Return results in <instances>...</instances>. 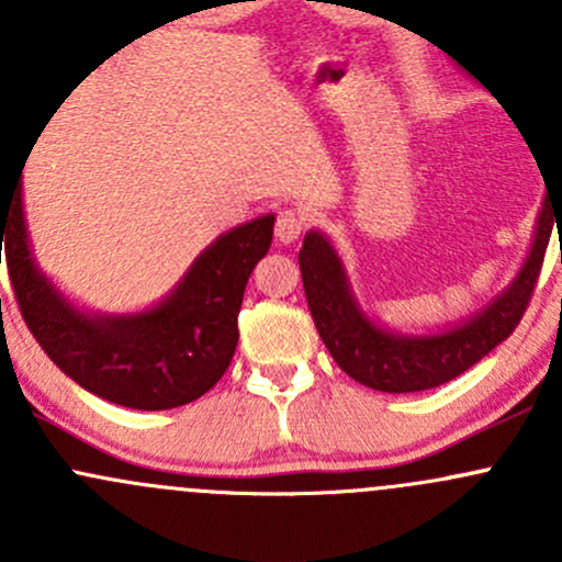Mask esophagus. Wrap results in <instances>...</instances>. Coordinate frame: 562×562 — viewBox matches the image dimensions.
Instances as JSON below:
<instances>
[{
	"label": "esophagus",
	"mask_w": 562,
	"mask_h": 562,
	"mask_svg": "<svg viewBox=\"0 0 562 562\" xmlns=\"http://www.w3.org/2000/svg\"><path fill=\"white\" fill-rule=\"evenodd\" d=\"M304 228H307V217L302 212H296V209H285V212L277 214L274 231L282 245H293L304 234Z\"/></svg>",
	"instance_id": "obj_1"
}]
</instances>
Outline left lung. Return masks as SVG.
<instances>
[{
  "label": "left lung",
  "instance_id": "8db88e82",
  "mask_svg": "<svg viewBox=\"0 0 562 562\" xmlns=\"http://www.w3.org/2000/svg\"><path fill=\"white\" fill-rule=\"evenodd\" d=\"M562 223V203L543 201L538 217L536 239L522 271L506 293L495 299L484 313L470 317L462 326L427 337H400L375 326L350 296L342 263L334 247L317 231L304 236L299 249L304 296L313 315L317 334L328 348L339 370L359 381L361 386L389 394L427 391L454 381L475 361L495 350L514 334L532 299L543 255H547L552 225ZM562 247V245H560Z\"/></svg>",
  "mask_w": 562,
  "mask_h": 562
}]
</instances>
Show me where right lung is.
<instances>
[{"mask_svg": "<svg viewBox=\"0 0 562 562\" xmlns=\"http://www.w3.org/2000/svg\"><path fill=\"white\" fill-rule=\"evenodd\" d=\"M274 217L220 236L179 288L149 313L83 315L37 271L26 239L21 181L0 195V249L32 337L81 389L135 411H168L206 394L239 342V310L255 263L269 252ZM2 258V252H0ZM2 263V260H0Z\"/></svg>", "mask_w": 562, "mask_h": 562, "instance_id": "right-lung-1", "label": "right lung"}]
</instances>
